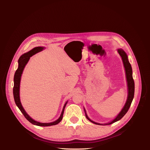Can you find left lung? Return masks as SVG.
Wrapping results in <instances>:
<instances>
[{"instance_id":"8db88e82","label":"left lung","mask_w":150,"mask_h":150,"mask_svg":"<svg viewBox=\"0 0 150 150\" xmlns=\"http://www.w3.org/2000/svg\"><path fill=\"white\" fill-rule=\"evenodd\" d=\"M118 51V53L120 54V55L121 56L122 62H123L124 64V66L125 68V71H126V79H127V83H128V99H127L126 103L125 104V106L122 108V110H121V111L120 112V114L116 116V118L112 121L111 122H109V123L105 124L106 125H111L112 123H114V122L120 120L122 117H123L126 114V112H128V110L130 108V106L131 104V103H132V101L134 98V80L133 78V72H132V67H131V66L130 64V63L128 61V56H127L126 54L125 53V52L122 50L121 49L117 50ZM85 111V110H84ZM86 114V117L88 120H89L91 122H93L94 124L96 125H101L97 123V122H95L91 120L89 117H88L86 113L85 112Z\"/></svg>"}]
</instances>
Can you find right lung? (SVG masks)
<instances>
[{"label":"right lung","mask_w":150,"mask_h":150,"mask_svg":"<svg viewBox=\"0 0 150 150\" xmlns=\"http://www.w3.org/2000/svg\"><path fill=\"white\" fill-rule=\"evenodd\" d=\"M43 49V47H37L33 49L31 51H29L28 52L24 54L23 55H22L20 58L19 59V61H18V62H19V66H18L17 69L16 70L15 74H14V78H13V82H14V85H13V98H14V101L16 104V105L17 107L19 108L20 111L22 112V114L24 115V117L25 118L28 120L30 122H31L32 124H33L34 125H37L39 126H52V125H56L58 124L59 122H60L61 121L62 119V116L63 114H64V108L66 107V105L67 102L66 103L64 104V108H63L62 113L61 115V116L59 117L57 120L56 121H54L52 122H49V123H42V122H39L38 121H35L34 120H33L31 117L27 114L25 110H24L23 107H22L21 103L20 101V97H19V88H20V81H21V78L22 74V71H23L24 67L26 65L27 63L29 61V59L31 56H33L34 54L36 53H38L40 51H41Z\"/></svg>","instance_id":"add662e5"}]
</instances>
